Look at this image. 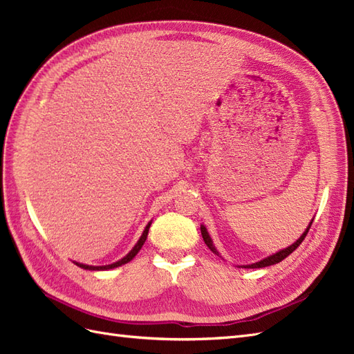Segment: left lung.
Returning a JSON list of instances; mask_svg holds the SVG:
<instances>
[{"label": "left lung", "instance_id": "1", "mask_svg": "<svg viewBox=\"0 0 354 354\" xmlns=\"http://www.w3.org/2000/svg\"><path fill=\"white\" fill-rule=\"evenodd\" d=\"M312 223H313V220L308 223V226H307V229L303 232L301 236H299L292 245H289L288 248H283V250H281V251H277L276 254H272V255H269V257H266V259H263V260H260V261H257V263L246 264V266H239V267H242V269H263V267L273 266V264H276V263H281L282 260L286 259V257H288L289 254L294 252V251L298 248V246L301 245V242H303L304 238H306V234H307L308 230H310V226H312ZM201 233H202L203 242L207 243L208 248H209L214 254H216V255H220V252L217 251V248H216V246H214V243H212V239H211V236H209V233H208L207 227L203 226V224H201Z\"/></svg>", "mask_w": 354, "mask_h": 354}]
</instances>
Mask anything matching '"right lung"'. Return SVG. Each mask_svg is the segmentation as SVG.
<instances>
[{
  "instance_id": "1",
  "label": "right lung",
  "mask_w": 354,
  "mask_h": 354,
  "mask_svg": "<svg viewBox=\"0 0 354 354\" xmlns=\"http://www.w3.org/2000/svg\"><path fill=\"white\" fill-rule=\"evenodd\" d=\"M151 224H152V221H149V223L146 224V227H145V230H143V233H142L140 239H138L137 243L133 246V250H131L130 252H128L125 257H122L121 260H118L116 263L106 264V266H88V264H82V263H78V261H73V264H77L78 267H81V269H85V270H111V269H116V267H120V266H122V264H127L128 261H131V260L134 259V257L138 254V251L142 250L143 243L146 242L147 233H149V227H151Z\"/></svg>"
}]
</instances>
